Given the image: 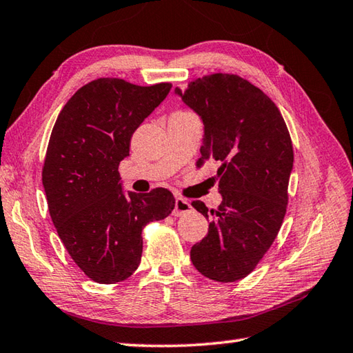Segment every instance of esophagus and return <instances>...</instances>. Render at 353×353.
<instances>
[{
	"label": "esophagus",
	"instance_id": "esophagus-1",
	"mask_svg": "<svg viewBox=\"0 0 353 353\" xmlns=\"http://www.w3.org/2000/svg\"><path fill=\"white\" fill-rule=\"evenodd\" d=\"M191 209H192V206H191V203H190L188 200H185L182 197H177L176 199V203H174V209H172V215L182 216V215L190 214Z\"/></svg>",
	"mask_w": 353,
	"mask_h": 353
}]
</instances>
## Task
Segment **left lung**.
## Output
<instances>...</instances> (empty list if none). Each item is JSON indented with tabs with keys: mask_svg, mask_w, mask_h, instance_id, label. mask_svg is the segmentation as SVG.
<instances>
[{
	"mask_svg": "<svg viewBox=\"0 0 353 353\" xmlns=\"http://www.w3.org/2000/svg\"><path fill=\"white\" fill-rule=\"evenodd\" d=\"M176 94L203 121L197 167L219 163L223 197L209 215L203 201H192L211 223L191 261L209 279L235 282L253 272L282 226L294 162L290 132L276 104L235 74L205 76Z\"/></svg>",
	"mask_w": 353,
	"mask_h": 353,
	"instance_id": "left-lung-1",
	"label": "left lung"
}]
</instances>
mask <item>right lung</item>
Returning a JSON list of instances; mask_svg holds the SVG:
<instances>
[{
	"label": "right lung",
	"mask_w": 353,
	"mask_h": 353,
	"mask_svg": "<svg viewBox=\"0 0 353 353\" xmlns=\"http://www.w3.org/2000/svg\"><path fill=\"white\" fill-rule=\"evenodd\" d=\"M170 89L97 79L71 97L52 127L42 168L48 211L70 256L94 282L132 276L141 262L142 229L174 209L165 188L124 194L118 172L132 134Z\"/></svg>",
	"instance_id": "add662e5"
}]
</instances>
